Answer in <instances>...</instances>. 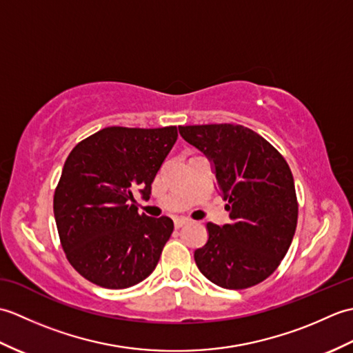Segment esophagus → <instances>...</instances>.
Masks as SVG:
<instances>
[{"label":"esophagus","instance_id":"34e87169","mask_svg":"<svg viewBox=\"0 0 353 353\" xmlns=\"http://www.w3.org/2000/svg\"><path fill=\"white\" fill-rule=\"evenodd\" d=\"M188 223H190V219H186V216H179V219L174 220V226H176V229H179Z\"/></svg>","mask_w":353,"mask_h":353}]
</instances>
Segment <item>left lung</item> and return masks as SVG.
<instances>
[{
    "mask_svg": "<svg viewBox=\"0 0 353 353\" xmlns=\"http://www.w3.org/2000/svg\"><path fill=\"white\" fill-rule=\"evenodd\" d=\"M181 137L212 161L230 221L208 223L194 252L199 270L228 290L265 281L287 254L297 226L294 179L268 141L239 124L179 125Z\"/></svg>",
    "mask_w": 353,
    "mask_h": 353,
    "instance_id": "obj_1",
    "label": "left lung"
}]
</instances>
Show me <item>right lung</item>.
I'll list each match as a JSON object with an SVG mask.
<instances>
[{
  "instance_id": "1",
  "label": "right lung",
  "mask_w": 353,
  "mask_h": 353,
  "mask_svg": "<svg viewBox=\"0 0 353 353\" xmlns=\"http://www.w3.org/2000/svg\"><path fill=\"white\" fill-rule=\"evenodd\" d=\"M177 127H106L80 141L66 157L52 209L70 264L95 285L129 288L153 273L174 224L138 214L133 194L145 200Z\"/></svg>"
}]
</instances>
